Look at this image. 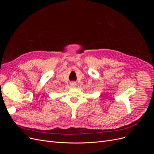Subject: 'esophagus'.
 <instances>
[{
  "instance_id": "esophagus-1",
  "label": "esophagus",
  "mask_w": 154,
  "mask_h": 154,
  "mask_svg": "<svg viewBox=\"0 0 154 154\" xmlns=\"http://www.w3.org/2000/svg\"><path fill=\"white\" fill-rule=\"evenodd\" d=\"M71 87H76V83H74V82H72V83H71Z\"/></svg>"
}]
</instances>
